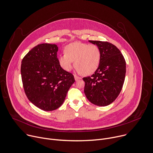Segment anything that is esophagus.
<instances>
[{
  "mask_svg": "<svg viewBox=\"0 0 153 153\" xmlns=\"http://www.w3.org/2000/svg\"><path fill=\"white\" fill-rule=\"evenodd\" d=\"M74 78H75V81H78V80H79V79H81V77H79V76H78L76 75H74Z\"/></svg>",
  "mask_w": 153,
  "mask_h": 153,
  "instance_id": "34e87169",
  "label": "esophagus"
}]
</instances>
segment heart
<instances>
[{
    "mask_svg": "<svg viewBox=\"0 0 153 153\" xmlns=\"http://www.w3.org/2000/svg\"><path fill=\"white\" fill-rule=\"evenodd\" d=\"M84 75L94 74L98 68L101 61V51L95 45L75 42L68 45L65 53L58 57V63L65 71H70L74 65Z\"/></svg>",
    "mask_w": 153,
    "mask_h": 153,
    "instance_id": "1",
    "label": "heart"
}]
</instances>
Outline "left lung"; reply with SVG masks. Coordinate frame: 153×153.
Returning a JSON list of instances; mask_svg holds the SVG:
<instances>
[{
  "label": "left lung",
  "mask_w": 153,
  "mask_h": 153,
  "mask_svg": "<svg viewBox=\"0 0 153 153\" xmlns=\"http://www.w3.org/2000/svg\"><path fill=\"white\" fill-rule=\"evenodd\" d=\"M101 51L98 68L91 76L84 77V94L87 100L98 106H107L118 97L126 74V62L114 45L101 41L89 40Z\"/></svg>",
  "instance_id": "8db88e82"
}]
</instances>
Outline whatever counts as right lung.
<instances>
[{
	"label": "right lung",
	"instance_id": "add662e5",
	"mask_svg": "<svg viewBox=\"0 0 153 153\" xmlns=\"http://www.w3.org/2000/svg\"><path fill=\"white\" fill-rule=\"evenodd\" d=\"M55 44L38 45L22 61L21 75L25 94L34 105L52 111L63 104L75 82L74 75L60 66Z\"/></svg>",
	"mask_w": 153,
	"mask_h": 153
}]
</instances>
